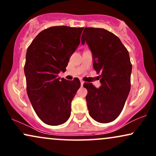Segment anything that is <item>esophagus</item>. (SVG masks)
I'll return each mask as SVG.
<instances>
[{"label": "esophagus", "instance_id": "obj_1", "mask_svg": "<svg viewBox=\"0 0 156 156\" xmlns=\"http://www.w3.org/2000/svg\"><path fill=\"white\" fill-rule=\"evenodd\" d=\"M83 83H84V81H83V80H80V84H81V86H83Z\"/></svg>", "mask_w": 156, "mask_h": 156}]
</instances>
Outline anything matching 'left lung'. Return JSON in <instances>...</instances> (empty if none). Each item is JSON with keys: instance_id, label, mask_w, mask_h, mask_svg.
<instances>
[{"instance_id": "8db88e82", "label": "left lung", "mask_w": 156, "mask_h": 156, "mask_svg": "<svg viewBox=\"0 0 156 156\" xmlns=\"http://www.w3.org/2000/svg\"><path fill=\"white\" fill-rule=\"evenodd\" d=\"M85 42L92 53L94 69L101 73V83L99 88L83 83L89 114L98 122H111L120 114L130 90L129 53L120 39L104 28H84L81 43Z\"/></svg>"}]
</instances>
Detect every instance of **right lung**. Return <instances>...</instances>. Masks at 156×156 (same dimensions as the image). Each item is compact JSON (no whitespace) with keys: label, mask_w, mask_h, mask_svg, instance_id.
Here are the masks:
<instances>
[{"label":"right lung","mask_w":156,"mask_h":156,"mask_svg":"<svg viewBox=\"0 0 156 156\" xmlns=\"http://www.w3.org/2000/svg\"><path fill=\"white\" fill-rule=\"evenodd\" d=\"M83 28L53 26L41 31L26 52V90L36 114L43 122L58 125L70 117L71 102L80 88L78 78H58L80 44Z\"/></svg>","instance_id":"1"}]
</instances>
